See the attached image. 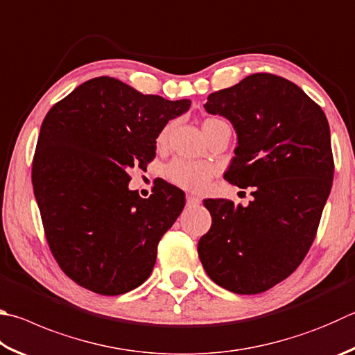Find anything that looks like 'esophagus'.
Instances as JSON below:
<instances>
[{"mask_svg":"<svg viewBox=\"0 0 355 355\" xmlns=\"http://www.w3.org/2000/svg\"><path fill=\"white\" fill-rule=\"evenodd\" d=\"M186 202H188L189 206H198L200 203H202V200H200L196 196H188V197H186Z\"/></svg>","mask_w":355,"mask_h":355,"instance_id":"34e87169","label":"esophagus"}]
</instances>
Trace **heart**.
Segmentation results:
<instances>
[{
	"instance_id": "obj_1",
	"label": "heart",
	"mask_w": 355,
	"mask_h": 355,
	"mask_svg": "<svg viewBox=\"0 0 355 355\" xmlns=\"http://www.w3.org/2000/svg\"><path fill=\"white\" fill-rule=\"evenodd\" d=\"M222 119L217 118H208L203 121V130L209 128L212 125L222 124ZM167 133H169V127H166L163 132L159 133L158 143L163 144ZM212 175H214V169L212 166L206 163H197V161H186V159H173L172 163L167 164L166 167V177L171 180L173 184L180 186L186 191H194V192H202L211 182Z\"/></svg>"
}]
</instances>
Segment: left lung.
<instances>
[{
  "label": "left lung",
  "instance_id": "8db88e82",
  "mask_svg": "<svg viewBox=\"0 0 355 355\" xmlns=\"http://www.w3.org/2000/svg\"><path fill=\"white\" fill-rule=\"evenodd\" d=\"M203 107L233 124L237 147L225 178L251 186L253 202L205 200L212 223L198 257L230 292H266L295 272L317 234L334 178L329 124L300 87L266 73L211 93Z\"/></svg>",
  "mask_w": 355,
  "mask_h": 355
}]
</instances>
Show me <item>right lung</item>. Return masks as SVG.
<instances>
[{
    "label": "right lung",
    "mask_w": 355,
    "mask_h": 355,
    "mask_svg": "<svg viewBox=\"0 0 355 355\" xmlns=\"http://www.w3.org/2000/svg\"><path fill=\"white\" fill-rule=\"evenodd\" d=\"M189 107V99L143 94L104 76L83 82L48 112L32 186L49 248L79 286L113 296L150 276L158 242L184 208V192L161 182L141 198L128 189L127 171L155 158L158 135Z\"/></svg>",
    "instance_id": "right-lung-1"
}]
</instances>
